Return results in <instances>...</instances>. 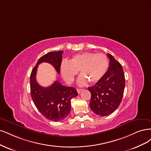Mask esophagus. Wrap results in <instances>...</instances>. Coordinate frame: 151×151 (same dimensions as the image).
Here are the masks:
<instances>
[{"label":"esophagus","instance_id":"esophagus-1","mask_svg":"<svg viewBox=\"0 0 151 151\" xmlns=\"http://www.w3.org/2000/svg\"><path fill=\"white\" fill-rule=\"evenodd\" d=\"M76 90H77V91H78V93H80V92L83 90V89H81V88H77Z\"/></svg>","mask_w":151,"mask_h":151}]
</instances>
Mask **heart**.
I'll use <instances>...</instances> for the list:
<instances>
[{
    "instance_id": "b5f03b06",
    "label": "heart",
    "mask_w": 151,
    "mask_h": 151,
    "mask_svg": "<svg viewBox=\"0 0 151 151\" xmlns=\"http://www.w3.org/2000/svg\"><path fill=\"white\" fill-rule=\"evenodd\" d=\"M109 68V60L104 53L84 52L75 55L69 61H63L60 66L62 76L71 83L80 70L78 83L84 85L89 81L91 83L98 82L106 75Z\"/></svg>"
}]
</instances>
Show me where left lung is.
Listing matches in <instances>:
<instances>
[{
  "label": "left lung",
  "mask_w": 151,
  "mask_h": 151,
  "mask_svg": "<svg viewBox=\"0 0 151 151\" xmlns=\"http://www.w3.org/2000/svg\"><path fill=\"white\" fill-rule=\"evenodd\" d=\"M109 58V68L106 75L96 84L88 88L91 93L90 107L100 116L113 113L122 100L125 85L122 66L112 55Z\"/></svg>",
  "instance_id": "8db88e82"
}]
</instances>
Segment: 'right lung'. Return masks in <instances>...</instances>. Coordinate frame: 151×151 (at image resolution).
<instances>
[{"mask_svg":"<svg viewBox=\"0 0 151 151\" xmlns=\"http://www.w3.org/2000/svg\"><path fill=\"white\" fill-rule=\"evenodd\" d=\"M63 51H52L41 57L32 70L30 76L31 95L35 106L47 119L55 122L64 120L71 110V100L78 95L73 87H67L58 81L48 87L37 83L36 75L38 65L46 62L52 65L58 73H60Z\"/></svg>","mask_w":151,"mask_h":151,"instance_id":"add662e5","label":"right lung"}]
</instances>
